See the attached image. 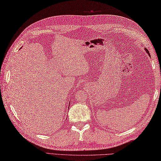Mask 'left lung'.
I'll return each instance as SVG.
<instances>
[{"label":"left lung","instance_id":"1","mask_svg":"<svg viewBox=\"0 0 161 161\" xmlns=\"http://www.w3.org/2000/svg\"><path fill=\"white\" fill-rule=\"evenodd\" d=\"M144 50H145V51H146V52H147V53H148V55L150 56V54H149V53H148V50L147 49V48H144Z\"/></svg>","mask_w":161,"mask_h":161}]
</instances>
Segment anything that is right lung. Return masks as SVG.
Wrapping results in <instances>:
<instances>
[{
    "label": "right lung",
    "mask_w": 161,
    "mask_h": 161,
    "mask_svg": "<svg viewBox=\"0 0 161 161\" xmlns=\"http://www.w3.org/2000/svg\"><path fill=\"white\" fill-rule=\"evenodd\" d=\"M20 49H21V48H20Z\"/></svg>",
    "instance_id": "1"
}]
</instances>
